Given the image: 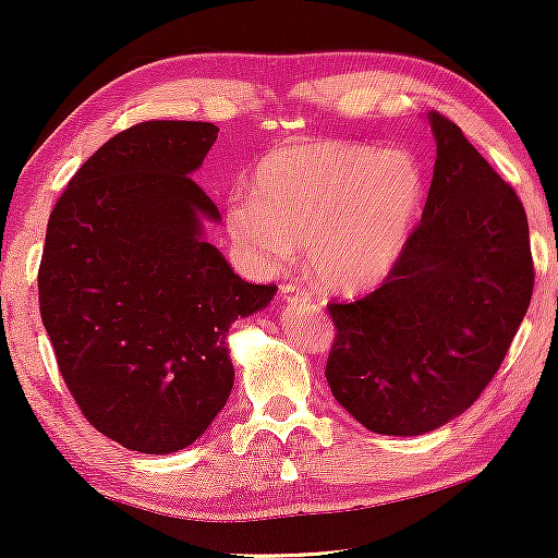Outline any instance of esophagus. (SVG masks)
<instances>
[{
  "label": "esophagus",
  "instance_id": "esophagus-1",
  "mask_svg": "<svg viewBox=\"0 0 558 558\" xmlns=\"http://www.w3.org/2000/svg\"><path fill=\"white\" fill-rule=\"evenodd\" d=\"M281 296H284L287 301H306V299H312V296H308L306 289H301V287H296V284L281 287Z\"/></svg>",
  "mask_w": 558,
  "mask_h": 558
}]
</instances>
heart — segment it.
<instances>
[{
	"label": "heart",
	"instance_id": "obj_1",
	"mask_svg": "<svg viewBox=\"0 0 558 558\" xmlns=\"http://www.w3.org/2000/svg\"><path fill=\"white\" fill-rule=\"evenodd\" d=\"M423 190V170L408 150L294 143L259 162L252 193L230 197L225 227L254 269L287 267L304 244L308 269L324 287L361 291L398 259Z\"/></svg>",
	"mask_w": 558,
	"mask_h": 558
}]
</instances>
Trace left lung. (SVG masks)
I'll list each match as a JSON object with an SVG mask.
<instances>
[{
    "mask_svg": "<svg viewBox=\"0 0 558 558\" xmlns=\"http://www.w3.org/2000/svg\"><path fill=\"white\" fill-rule=\"evenodd\" d=\"M423 219L383 284L331 301L326 380L378 435H423L468 410L495 378L534 291L522 199L442 113Z\"/></svg>",
    "mask_w": 558,
    "mask_h": 558,
    "instance_id": "obj_1",
    "label": "left lung"
}]
</instances>
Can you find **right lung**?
Wrapping results in <instances>:
<instances>
[{"mask_svg": "<svg viewBox=\"0 0 558 558\" xmlns=\"http://www.w3.org/2000/svg\"><path fill=\"white\" fill-rule=\"evenodd\" d=\"M219 128L145 121L100 145L53 205L39 308L69 392L128 450L193 445L232 392V322L274 284L236 277L203 219L219 209L190 178Z\"/></svg>", "mask_w": 558, "mask_h": 558, "instance_id": "1", "label": "right lung"}]
</instances>
